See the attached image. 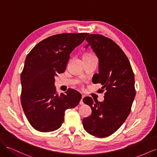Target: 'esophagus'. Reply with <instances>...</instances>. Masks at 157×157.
<instances>
[{
  "label": "esophagus",
  "mask_w": 157,
  "mask_h": 157,
  "mask_svg": "<svg viewBox=\"0 0 157 157\" xmlns=\"http://www.w3.org/2000/svg\"><path fill=\"white\" fill-rule=\"evenodd\" d=\"M83 98H84V96H82V98H81V99H80V101L79 102L80 105H83V104H84V103H83Z\"/></svg>",
  "instance_id": "34e87169"
}]
</instances>
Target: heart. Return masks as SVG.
<instances>
[{
  "instance_id": "heart-1",
  "label": "heart",
  "mask_w": 157,
  "mask_h": 157,
  "mask_svg": "<svg viewBox=\"0 0 157 157\" xmlns=\"http://www.w3.org/2000/svg\"><path fill=\"white\" fill-rule=\"evenodd\" d=\"M92 56V55H90V54H84V56H83V58H86V57H88V56Z\"/></svg>"
}]
</instances>
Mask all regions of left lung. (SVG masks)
<instances>
[{"mask_svg":"<svg viewBox=\"0 0 157 157\" xmlns=\"http://www.w3.org/2000/svg\"><path fill=\"white\" fill-rule=\"evenodd\" d=\"M86 40V48L91 46L99 59V72L92 82L100 83L106 92L102 102L90 97L83 99L92 114L83 118L82 124L90 134L105 137L115 132L129 115L136 96L134 75L126 54L111 39L90 34Z\"/></svg>","mask_w":157,"mask_h":157,"instance_id":"8db88e82","label":"left lung"}]
</instances>
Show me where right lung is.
Instances as JSON below:
<instances>
[{
    "instance_id": "add662e5",
    "label": "right lung",
    "mask_w": 157,
    "mask_h": 157,
    "mask_svg": "<svg viewBox=\"0 0 157 157\" xmlns=\"http://www.w3.org/2000/svg\"><path fill=\"white\" fill-rule=\"evenodd\" d=\"M88 33H62L39 42L27 54L21 74L23 110L35 130H58L64 121L66 109L78 105L81 94L73 89L56 93L57 74L65 71L70 54Z\"/></svg>"
}]
</instances>
